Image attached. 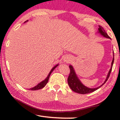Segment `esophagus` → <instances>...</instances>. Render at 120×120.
Returning <instances> with one entry per match:
<instances>
[{"mask_svg":"<svg viewBox=\"0 0 120 120\" xmlns=\"http://www.w3.org/2000/svg\"><path fill=\"white\" fill-rule=\"evenodd\" d=\"M64 60V62H66V63H71V60H72V59H71V57H70V56H67L65 57Z\"/></svg>","mask_w":120,"mask_h":120,"instance_id":"obj_1","label":"esophagus"}]
</instances>
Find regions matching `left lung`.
I'll list each match as a JSON object with an SVG mask.
<instances>
[{
    "label": "left lung",
    "mask_w": 120,
    "mask_h": 120,
    "mask_svg": "<svg viewBox=\"0 0 120 120\" xmlns=\"http://www.w3.org/2000/svg\"><path fill=\"white\" fill-rule=\"evenodd\" d=\"M98 33L106 38L111 39V38L108 36V34H107V33L105 32V30H104V29H103L101 26L99 25L98 32ZM113 53V58L112 63H111V69H110L109 71L108 75H107V78H106L105 81H104V83H103L102 85L96 88H89L87 87V86H85V85L81 82V81L79 80V78H78V76L76 74V73H75V71H74V68L73 67V66L70 65L69 66L70 68V74L69 75L68 78V83L70 88L71 89V90L75 92V93H77L81 94H86L93 93V92L95 91L98 90V89H99L100 87L102 86L105 83L106 81L108 80V78L109 77V75L110 74H111V71H112V66L114 62V52Z\"/></svg>",
    "instance_id": "obj_1"
}]
</instances>
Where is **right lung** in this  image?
I'll return each instance as SVG.
<instances>
[{
    "label": "right lung",
    "instance_id": "obj_1",
    "mask_svg": "<svg viewBox=\"0 0 120 120\" xmlns=\"http://www.w3.org/2000/svg\"><path fill=\"white\" fill-rule=\"evenodd\" d=\"M27 21H28V20H27L26 21H25V22H27ZM58 65H59V64H57V65H56L55 66V67H53V68H52V69L50 71H49V74H48L47 77L46 78V79H44L43 81H42V82H40V83H38V85H37V86H34V87H32V88H30V89H29V90H39V89H42V88H43L44 87L46 86V84L47 83L48 81H49V76H50V75H51V73L53 71H54L56 67H57Z\"/></svg>",
    "mask_w": 120,
    "mask_h": 120
}]
</instances>
